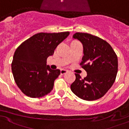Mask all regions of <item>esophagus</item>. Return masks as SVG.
<instances>
[{"mask_svg": "<svg viewBox=\"0 0 129 129\" xmlns=\"http://www.w3.org/2000/svg\"><path fill=\"white\" fill-rule=\"evenodd\" d=\"M66 73H68V71L66 70H61V71H60V73H61V75L66 74Z\"/></svg>", "mask_w": 129, "mask_h": 129, "instance_id": "obj_1", "label": "esophagus"}]
</instances>
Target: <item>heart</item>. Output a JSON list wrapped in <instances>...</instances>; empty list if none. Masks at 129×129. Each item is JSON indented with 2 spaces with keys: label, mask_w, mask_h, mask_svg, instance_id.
<instances>
[{
  "label": "heart",
  "mask_w": 129,
  "mask_h": 129,
  "mask_svg": "<svg viewBox=\"0 0 129 129\" xmlns=\"http://www.w3.org/2000/svg\"><path fill=\"white\" fill-rule=\"evenodd\" d=\"M75 42H77V41H73L72 42H71V43H75Z\"/></svg>",
  "instance_id": "heart-1"
}]
</instances>
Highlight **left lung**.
<instances>
[{
    "label": "left lung",
    "mask_w": 129,
    "mask_h": 129,
    "mask_svg": "<svg viewBox=\"0 0 129 129\" xmlns=\"http://www.w3.org/2000/svg\"><path fill=\"white\" fill-rule=\"evenodd\" d=\"M73 38L83 44V56L80 63L87 75L82 79L75 73L71 91L81 99L92 101L102 98L115 81L118 71L117 56L110 44L92 35L76 33Z\"/></svg>",
    "instance_id": "8db88e82"
}]
</instances>
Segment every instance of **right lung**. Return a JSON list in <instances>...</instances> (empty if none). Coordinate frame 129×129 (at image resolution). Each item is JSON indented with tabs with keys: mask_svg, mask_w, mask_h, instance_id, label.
I'll return each mask as SVG.
<instances>
[{
	"mask_svg": "<svg viewBox=\"0 0 129 129\" xmlns=\"http://www.w3.org/2000/svg\"><path fill=\"white\" fill-rule=\"evenodd\" d=\"M69 35V31L39 33L18 46L13 57L12 71L16 85L24 94L40 98L52 91L60 70H51L46 66V59Z\"/></svg>",
	"mask_w": 129,
	"mask_h": 129,
	"instance_id": "1",
	"label": "right lung"
}]
</instances>
